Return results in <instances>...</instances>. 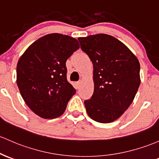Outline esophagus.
I'll use <instances>...</instances> for the list:
<instances>
[{"label":"esophagus","instance_id":"obj_1","mask_svg":"<svg viewBox=\"0 0 159 159\" xmlns=\"http://www.w3.org/2000/svg\"><path fill=\"white\" fill-rule=\"evenodd\" d=\"M76 85H77V88H79L80 86H81V81H78V82L76 83Z\"/></svg>","mask_w":159,"mask_h":159}]
</instances>
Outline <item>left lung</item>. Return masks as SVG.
Instances as JSON below:
<instances>
[{
  "label": "left lung",
  "mask_w": 159,
  "mask_h": 159,
  "mask_svg": "<svg viewBox=\"0 0 159 159\" xmlns=\"http://www.w3.org/2000/svg\"><path fill=\"white\" fill-rule=\"evenodd\" d=\"M78 41L93 66L94 91L84 101L87 112L99 123L114 121L132 103L140 84L139 60L128 47L109 34Z\"/></svg>",
  "instance_id": "1"
}]
</instances>
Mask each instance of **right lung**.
Instances as JSON below:
<instances>
[{"label":"right lung","instance_id":"add662e5","mask_svg":"<svg viewBox=\"0 0 159 159\" xmlns=\"http://www.w3.org/2000/svg\"><path fill=\"white\" fill-rule=\"evenodd\" d=\"M75 38L53 33L39 38L18 61L16 83L33 112L43 118L63 114L75 89L67 81L66 62L79 48Z\"/></svg>","mask_w":159,"mask_h":159}]
</instances>
